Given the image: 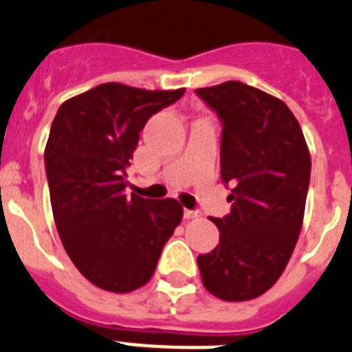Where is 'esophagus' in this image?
I'll return each mask as SVG.
<instances>
[{"mask_svg":"<svg viewBox=\"0 0 352 352\" xmlns=\"http://www.w3.org/2000/svg\"><path fill=\"white\" fill-rule=\"evenodd\" d=\"M200 216V210H195V209H184V218L186 219H195Z\"/></svg>","mask_w":352,"mask_h":352,"instance_id":"obj_1","label":"esophagus"}]
</instances>
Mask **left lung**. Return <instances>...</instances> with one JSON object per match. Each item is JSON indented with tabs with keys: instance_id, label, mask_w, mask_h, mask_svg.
<instances>
[{
	"instance_id": "left-lung-1",
	"label": "left lung",
	"mask_w": 352,
	"mask_h": 352,
	"mask_svg": "<svg viewBox=\"0 0 352 352\" xmlns=\"http://www.w3.org/2000/svg\"><path fill=\"white\" fill-rule=\"evenodd\" d=\"M221 120V180L230 212L212 218L219 244L198 255L201 282L225 301L258 298L276 283L298 243L310 184V152L287 104L227 81L195 90Z\"/></svg>"
}]
</instances>
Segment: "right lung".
I'll list each match as a JSON object with an SVG mask.
<instances>
[{"label": "right lung", "mask_w": 352, "mask_h": 352, "mask_svg": "<svg viewBox=\"0 0 352 352\" xmlns=\"http://www.w3.org/2000/svg\"><path fill=\"white\" fill-rule=\"evenodd\" d=\"M104 83L60 106L44 152L54 223L88 282L131 292L152 278L182 219L173 198L125 195L127 168L146 120L184 96Z\"/></svg>", "instance_id": "right-lung-1"}]
</instances>
